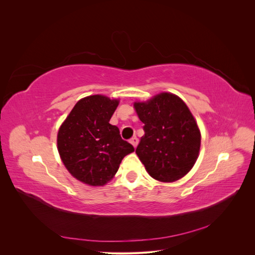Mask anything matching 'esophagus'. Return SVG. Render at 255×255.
Instances as JSON below:
<instances>
[{
    "mask_svg": "<svg viewBox=\"0 0 255 255\" xmlns=\"http://www.w3.org/2000/svg\"><path fill=\"white\" fill-rule=\"evenodd\" d=\"M129 142L134 145V148H136L137 144H138V138H137V137H133V138H130Z\"/></svg>",
    "mask_w": 255,
    "mask_h": 255,
    "instance_id": "obj_1",
    "label": "esophagus"
}]
</instances>
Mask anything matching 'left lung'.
I'll list each match as a JSON object with an SVG mask.
<instances>
[{"label":"left lung","mask_w":255,"mask_h":255,"mask_svg":"<svg viewBox=\"0 0 255 255\" xmlns=\"http://www.w3.org/2000/svg\"><path fill=\"white\" fill-rule=\"evenodd\" d=\"M144 135L136 154L146 171L160 182H173L189 172L199 155L201 134L182 100L163 92L134 104Z\"/></svg>","instance_id":"obj_1"}]
</instances>
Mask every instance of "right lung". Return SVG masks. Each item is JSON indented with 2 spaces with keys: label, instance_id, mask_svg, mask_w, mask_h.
<instances>
[{
  "label": "right lung",
  "instance_id": "obj_1",
  "mask_svg": "<svg viewBox=\"0 0 255 255\" xmlns=\"http://www.w3.org/2000/svg\"><path fill=\"white\" fill-rule=\"evenodd\" d=\"M118 100L90 96L75 104L57 135V146L64 165L75 179L102 186L118 171L121 160L134 151L123 140L110 120Z\"/></svg>",
  "mask_w": 255,
  "mask_h": 255
}]
</instances>
